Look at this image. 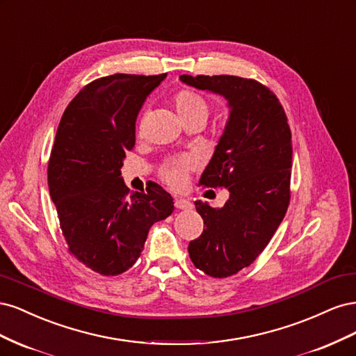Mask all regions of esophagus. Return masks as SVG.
Listing matches in <instances>:
<instances>
[{
  "instance_id": "esophagus-1",
  "label": "esophagus",
  "mask_w": 356,
  "mask_h": 356,
  "mask_svg": "<svg viewBox=\"0 0 356 356\" xmlns=\"http://www.w3.org/2000/svg\"><path fill=\"white\" fill-rule=\"evenodd\" d=\"M175 208L177 209H191L193 204L188 199H182V197H178L175 199Z\"/></svg>"
}]
</instances>
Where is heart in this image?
<instances>
[{
	"label": "heart",
	"instance_id": "b5f03b06",
	"mask_svg": "<svg viewBox=\"0 0 356 356\" xmlns=\"http://www.w3.org/2000/svg\"><path fill=\"white\" fill-rule=\"evenodd\" d=\"M172 102H174V106L181 120H184V118L193 117V115L208 117V113H209L208 101L195 90H190V89L178 90L174 95V98H172ZM195 166H196L195 159L179 157V159L168 161V163L161 168L160 177L172 190H182L187 186L188 172L191 169H195Z\"/></svg>",
	"mask_w": 356,
	"mask_h": 356
}]
</instances>
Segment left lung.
<instances>
[{"instance_id":"obj_1","label":"left lung","mask_w":356,"mask_h":356,"mask_svg":"<svg viewBox=\"0 0 356 356\" xmlns=\"http://www.w3.org/2000/svg\"><path fill=\"white\" fill-rule=\"evenodd\" d=\"M193 88L224 96L229 120L199 184L230 193L222 208L196 200L204 229L188 243L199 270L227 277L255 261L289 204L293 144L286 114L264 84L236 75H181Z\"/></svg>"}]
</instances>
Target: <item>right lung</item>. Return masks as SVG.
<instances>
[{
  "mask_svg": "<svg viewBox=\"0 0 356 356\" xmlns=\"http://www.w3.org/2000/svg\"><path fill=\"white\" fill-rule=\"evenodd\" d=\"M166 74H114L89 83L63 113L47 179L68 251L104 276L122 275L141 255L152 225L174 212L156 182L131 193L122 175L135 145L139 110Z\"/></svg>",
  "mask_w": 356,
  "mask_h": 356,
  "instance_id": "add662e5",
  "label": "right lung"
}]
</instances>
